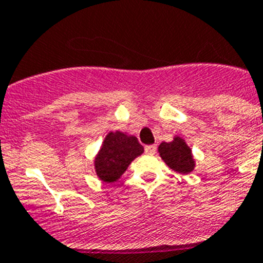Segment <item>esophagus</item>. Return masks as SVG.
I'll return each mask as SVG.
<instances>
[{"mask_svg": "<svg viewBox=\"0 0 263 263\" xmlns=\"http://www.w3.org/2000/svg\"><path fill=\"white\" fill-rule=\"evenodd\" d=\"M155 150H157V146L155 145L145 146V152L147 153V154H153V153H155Z\"/></svg>", "mask_w": 263, "mask_h": 263, "instance_id": "esophagus-1", "label": "esophagus"}]
</instances>
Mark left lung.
<instances>
[{
	"label": "left lung",
	"mask_w": 263,
	"mask_h": 263,
	"mask_svg": "<svg viewBox=\"0 0 263 263\" xmlns=\"http://www.w3.org/2000/svg\"><path fill=\"white\" fill-rule=\"evenodd\" d=\"M160 158L175 173L187 175L196 166L192 150L182 137L175 136L171 142H162L158 147Z\"/></svg>",
	"instance_id": "8db88e82"
}]
</instances>
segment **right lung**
<instances>
[{"instance_id": "obj_1", "label": "right lung", "mask_w": 263, "mask_h": 263, "mask_svg": "<svg viewBox=\"0 0 263 263\" xmlns=\"http://www.w3.org/2000/svg\"><path fill=\"white\" fill-rule=\"evenodd\" d=\"M143 153L137 137L122 132H109L95 157V171L100 180L115 183L122 176L129 164Z\"/></svg>"}]
</instances>
